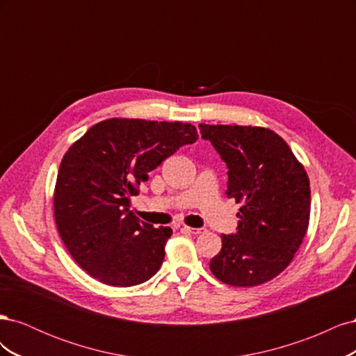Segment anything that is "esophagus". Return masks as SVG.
Instances as JSON below:
<instances>
[{"mask_svg": "<svg viewBox=\"0 0 356 356\" xmlns=\"http://www.w3.org/2000/svg\"><path fill=\"white\" fill-rule=\"evenodd\" d=\"M182 230H184L186 233H190V234H200L202 233V229H193V227H188V225H184Z\"/></svg>", "mask_w": 356, "mask_h": 356, "instance_id": "esophagus-1", "label": "esophagus"}]
</instances>
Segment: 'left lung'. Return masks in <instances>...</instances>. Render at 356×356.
I'll use <instances>...</instances> for the list:
<instances>
[{"instance_id": "1", "label": "left lung", "mask_w": 356, "mask_h": 356, "mask_svg": "<svg viewBox=\"0 0 356 356\" xmlns=\"http://www.w3.org/2000/svg\"><path fill=\"white\" fill-rule=\"evenodd\" d=\"M227 165V197L242 203L238 232L221 234L209 268L221 282L255 286L285 270L303 242L310 215L305 168L270 129L199 124Z\"/></svg>"}]
</instances>
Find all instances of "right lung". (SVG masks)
Listing matches in <instances>:
<instances>
[{"label":"right lung","mask_w":356,"mask_h":356,"mask_svg":"<svg viewBox=\"0 0 356 356\" xmlns=\"http://www.w3.org/2000/svg\"><path fill=\"white\" fill-rule=\"evenodd\" d=\"M196 139L188 123L110 118L70 147L53 207L60 238L83 270L111 286L139 285L157 273L172 230L136 218L131 197L148 172Z\"/></svg>","instance_id":"obj_1"}]
</instances>
